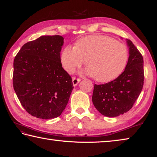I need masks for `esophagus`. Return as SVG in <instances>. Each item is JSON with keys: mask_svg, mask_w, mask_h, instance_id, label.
<instances>
[{"mask_svg": "<svg viewBox=\"0 0 157 157\" xmlns=\"http://www.w3.org/2000/svg\"><path fill=\"white\" fill-rule=\"evenodd\" d=\"M73 86H77V84H78L79 82L81 81V79H79V78H75V77H74V78H73Z\"/></svg>", "mask_w": 157, "mask_h": 157, "instance_id": "34e87169", "label": "esophagus"}]
</instances>
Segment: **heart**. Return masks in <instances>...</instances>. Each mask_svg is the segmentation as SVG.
<instances>
[{
    "instance_id": "heart-1",
    "label": "heart",
    "mask_w": 157,
    "mask_h": 157,
    "mask_svg": "<svg viewBox=\"0 0 157 157\" xmlns=\"http://www.w3.org/2000/svg\"><path fill=\"white\" fill-rule=\"evenodd\" d=\"M127 59L125 45L104 35L84 37L75 46H66L61 55L63 68L68 73L74 72L86 60V73L101 82L116 78L125 67Z\"/></svg>"
}]
</instances>
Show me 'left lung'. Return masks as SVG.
Wrapping results in <instances>:
<instances>
[{
  "mask_svg": "<svg viewBox=\"0 0 157 157\" xmlns=\"http://www.w3.org/2000/svg\"><path fill=\"white\" fill-rule=\"evenodd\" d=\"M126 41L129 56L124 71L113 81L94 85L93 103L102 115L107 117L118 116L131 109L143 89V56L131 41Z\"/></svg>",
  "mask_w": 157,
  "mask_h": 157,
  "instance_id": "8db88e82",
  "label": "left lung"
}]
</instances>
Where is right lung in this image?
<instances>
[{
	"instance_id": "right-lung-1",
	"label": "right lung",
	"mask_w": 157,
	"mask_h": 157,
	"mask_svg": "<svg viewBox=\"0 0 157 157\" xmlns=\"http://www.w3.org/2000/svg\"><path fill=\"white\" fill-rule=\"evenodd\" d=\"M63 36H41L21 47L14 60L13 86L21 105L37 118L52 119L65 109L73 89L62 68Z\"/></svg>"
}]
</instances>
